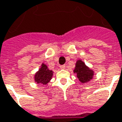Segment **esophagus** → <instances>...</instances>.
I'll use <instances>...</instances> for the list:
<instances>
[{
	"instance_id": "esophagus-1",
	"label": "esophagus",
	"mask_w": 122,
	"mask_h": 122,
	"mask_svg": "<svg viewBox=\"0 0 122 122\" xmlns=\"http://www.w3.org/2000/svg\"><path fill=\"white\" fill-rule=\"evenodd\" d=\"M65 67H66V66H65V65H61V66H60V68H61V69H65Z\"/></svg>"
}]
</instances>
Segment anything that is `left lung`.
Returning <instances> with one entry per match:
<instances>
[{
  "label": "left lung",
  "mask_w": 122,
  "mask_h": 122,
  "mask_svg": "<svg viewBox=\"0 0 122 122\" xmlns=\"http://www.w3.org/2000/svg\"><path fill=\"white\" fill-rule=\"evenodd\" d=\"M74 72L76 73L77 77L82 83L87 82L92 79L93 75V72L86 66L84 63L82 62L81 60L77 61Z\"/></svg>",
  "instance_id": "left-lung-1"
}]
</instances>
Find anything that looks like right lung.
Instances as JSON below:
<instances>
[{
  "label": "right lung",
  "mask_w": 122,
  "mask_h": 122,
  "mask_svg": "<svg viewBox=\"0 0 122 122\" xmlns=\"http://www.w3.org/2000/svg\"><path fill=\"white\" fill-rule=\"evenodd\" d=\"M52 75H53L52 71L49 70L46 65L42 64V67L35 75V82H37L38 84H46L51 80Z\"/></svg>",
  "instance_id": "obj_1"
}]
</instances>
